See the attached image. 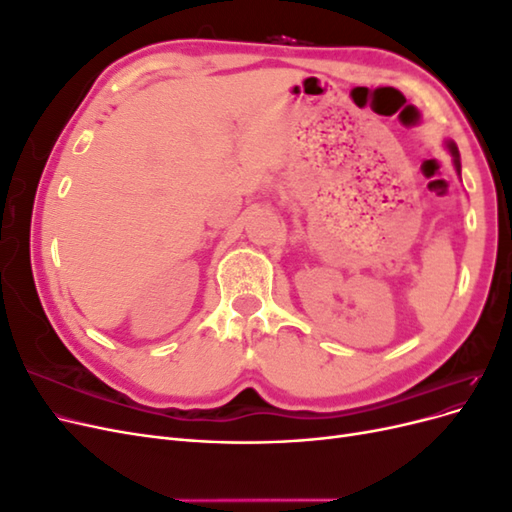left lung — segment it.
I'll use <instances>...</instances> for the list:
<instances>
[{"label": "left lung", "mask_w": 512, "mask_h": 512, "mask_svg": "<svg viewBox=\"0 0 512 512\" xmlns=\"http://www.w3.org/2000/svg\"><path fill=\"white\" fill-rule=\"evenodd\" d=\"M446 145H448V149H451V153H453V158H455V166H457V170H459V151H457L455 143H446Z\"/></svg>", "instance_id": "1"}]
</instances>
